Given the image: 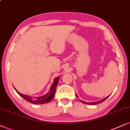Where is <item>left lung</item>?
Segmentation results:
<instances>
[{
  "label": "left lung",
  "instance_id": "8db88e82",
  "mask_svg": "<svg viewBox=\"0 0 130 130\" xmlns=\"http://www.w3.org/2000/svg\"><path fill=\"white\" fill-rule=\"evenodd\" d=\"M109 96H108V97H106V98H105V99H102V100H99V101H98V102H90V103H87V102H84V101H82V100H81V102H82L83 103H86V104H87V105H96V104H98V103H99L102 102H103V101H104V100H106V99L108 98ZM77 97H78V96H77Z\"/></svg>",
  "mask_w": 130,
  "mask_h": 130
}]
</instances>
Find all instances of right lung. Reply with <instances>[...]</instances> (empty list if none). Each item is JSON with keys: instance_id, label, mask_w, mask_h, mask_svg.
Here are the masks:
<instances>
[{"instance_id": "1", "label": "right lung", "mask_w": 130, "mask_h": 130, "mask_svg": "<svg viewBox=\"0 0 130 130\" xmlns=\"http://www.w3.org/2000/svg\"><path fill=\"white\" fill-rule=\"evenodd\" d=\"M59 77H57L55 79L54 82L53 83L52 85L51 89H50L49 92L46 93V94L44 95V96H42L40 97H34V98H31V97L28 96V95L23 94H21V93H19L18 91L15 89V88L14 89L15 90V91L18 93V94H20L21 96L25 99L28 100V101H29L30 102L35 103V104H43V103L49 102H50L51 100L53 99V97L55 96V91H56V88L57 87V85H58L59 79Z\"/></svg>"}]
</instances>
